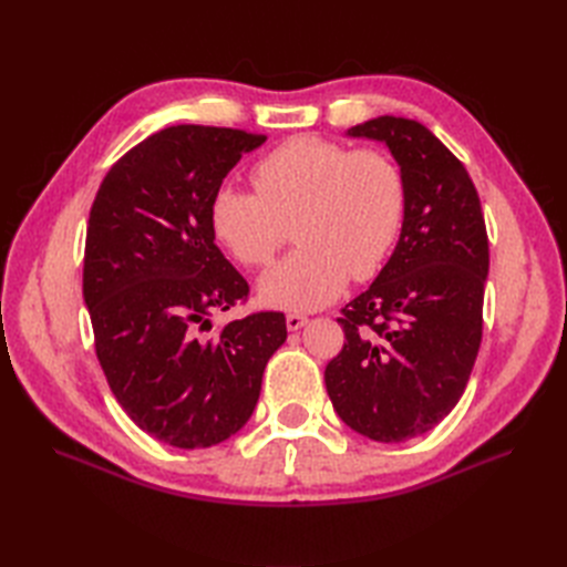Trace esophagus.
I'll list each match as a JSON object with an SVG mask.
<instances>
[{
    "instance_id": "1",
    "label": "esophagus",
    "mask_w": 567,
    "mask_h": 567,
    "mask_svg": "<svg viewBox=\"0 0 567 567\" xmlns=\"http://www.w3.org/2000/svg\"><path fill=\"white\" fill-rule=\"evenodd\" d=\"M305 323H307V317H305V315H300V312H290V315H286V326H288V331H298V329H302Z\"/></svg>"
}]
</instances>
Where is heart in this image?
<instances>
[{
  "instance_id": "obj_1",
  "label": "heart",
  "mask_w": 567,
  "mask_h": 567,
  "mask_svg": "<svg viewBox=\"0 0 567 567\" xmlns=\"http://www.w3.org/2000/svg\"><path fill=\"white\" fill-rule=\"evenodd\" d=\"M252 192L219 186L208 225L244 267H265L293 221L298 248L271 267L262 300L284 310H317L350 277L369 279L398 241L406 182L379 148H352L319 134L290 136L250 169Z\"/></svg>"
}]
</instances>
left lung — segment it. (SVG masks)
Here are the masks:
<instances>
[{
  "mask_svg": "<svg viewBox=\"0 0 567 567\" xmlns=\"http://www.w3.org/2000/svg\"><path fill=\"white\" fill-rule=\"evenodd\" d=\"M348 134L390 148L406 210L388 265L340 310L346 346L323 381L352 431L404 442L433 431L471 379L489 269L485 217L466 167L416 120L381 115Z\"/></svg>",
  "mask_w": 567,
  "mask_h": 567,
  "instance_id": "left-lung-1",
  "label": "left lung"
}]
</instances>
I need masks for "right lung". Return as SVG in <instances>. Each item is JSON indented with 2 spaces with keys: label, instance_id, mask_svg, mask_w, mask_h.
<instances>
[{
  "label": "right lung",
  "instance_id": "add662e5",
  "mask_svg": "<svg viewBox=\"0 0 567 567\" xmlns=\"http://www.w3.org/2000/svg\"><path fill=\"white\" fill-rule=\"evenodd\" d=\"M265 140L231 127H165L109 169L90 210L82 296L99 364L125 414L179 450L241 431L286 340L281 312L217 331L210 323L250 290L215 246L210 198Z\"/></svg>",
  "mask_w": 567,
  "mask_h": 567
}]
</instances>
